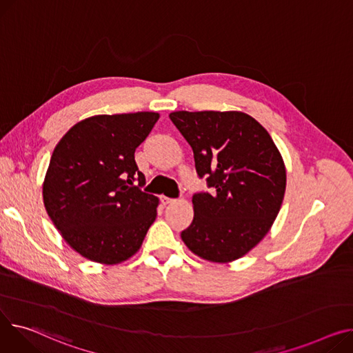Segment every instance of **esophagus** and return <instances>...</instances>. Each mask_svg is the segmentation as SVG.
Listing matches in <instances>:
<instances>
[{
    "mask_svg": "<svg viewBox=\"0 0 353 353\" xmlns=\"http://www.w3.org/2000/svg\"><path fill=\"white\" fill-rule=\"evenodd\" d=\"M160 201L163 204H170V203L174 201V199H170V197H166V196H160Z\"/></svg>",
    "mask_w": 353,
    "mask_h": 353,
    "instance_id": "obj_1",
    "label": "esophagus"
}]
</instances>
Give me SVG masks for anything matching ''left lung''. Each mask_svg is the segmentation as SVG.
<instances>
[{
    "mask_svg": "<svg viewBox=\"0 0 353 353\" xmlns=\"http://www.w3.org/2000/svg\"><path fill=\"white\" fill-rule=\"evenodd\" d=\"M169 117L211 190L194 193V219L181 240L204 260H237L278 216L287 184L283 157L270 133L243 112L179 110Z\"/></svg>",
    "mask_w": 353,
    "mask_h": 353,
    "instance_id": "left-lung-1",
    "label": "left lung"
}]
</instances>
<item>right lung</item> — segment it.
<instances>
[{
    "label": "right lung",
    "mask_w": 353,
    "mask_h": 353,
    "mask_svg": "<svg viewBox=\"0 0 353 353\" xmlns=\"http://www.w3.org/2000/svg\"><path fill=\"white\" fill-rule=\"evenodd\" d=\"M159 119L154 112L98 114L70 128L43 181V203L65 241L88 260L117 264L142 245L156 219L134 150Z\"/></svg>",
    "instance_id": "add662e5"
}]
</instances>
